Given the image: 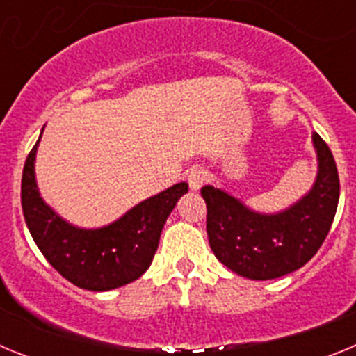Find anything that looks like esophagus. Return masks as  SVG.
I'll return each mask as SVG.
<instances>
[{
    "label": "esophagus",
    "instance_id": "1",
    "mask_svg": "<svg viewBox=\"0 0 356 356\" xmlns=\"http://www.w3.org/2000/svg\"><path fill=\"white\" fill-rule=\"evenodd\" d=\"M207 175H209V172H207L205 168L194 165L187 175V180H188V185H191V188H193V191H200V188L203 187V184L207 181Z\"/></svg>",
    "mask_w": 356,
    "mask_h": 356
}]
</instances>
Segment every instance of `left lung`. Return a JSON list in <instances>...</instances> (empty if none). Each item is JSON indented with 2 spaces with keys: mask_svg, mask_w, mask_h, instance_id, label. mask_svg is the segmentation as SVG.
<instances>
[{
  "mask_svg": "<svg viewBox=\"0 0 356 356\" xmlns=\"http://www.w3.org/2000/svg\"><path fill=\"white\" fill-rule=\"evenodd\" d=\"M317 153L314 187L276 213L248 209L222 188L205 185L207 235L219 262L250 280H273L303 267L317 253L337 212L339 172L328 144L312 135Z\"/></svg>",
  "mask_w": 356,
  "mask_h": 356,
  "instance_id": "left-lung-1",
  "label": "left lung"
}]
</instances>
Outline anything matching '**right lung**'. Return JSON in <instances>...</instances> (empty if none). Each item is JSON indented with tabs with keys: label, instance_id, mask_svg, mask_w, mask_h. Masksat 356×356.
I'll list each match as a JSON object with an SVG mask.
<instances>
[{
	"label": "right lung",
	"instance_id": "add662e5",
	"mask_svg": "<svg viewBox=\"0 0 356 356\" xmlns=\"http://www.w3.org/2000/svg\"><path fill=\"white\" fill-rule=\"evenodd\" d=\"M39 143L40 137L24 162L21 205L40 253L65 280L87 291H110L140 278L155 257L169 213L188 185L180 181L140 201L108 226L78 228L64 221L40 197L35 181Z\"/></svg>",
	"mask_w": 356,
	"mask_h": 356
}]
</instances>
